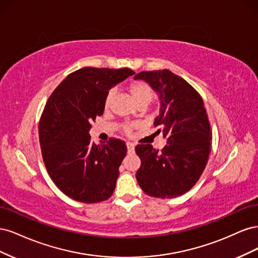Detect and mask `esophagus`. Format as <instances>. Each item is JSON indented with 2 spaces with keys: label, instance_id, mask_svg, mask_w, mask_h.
<instances>
[{
  "label": "esophagus",
  "instance_id": "obj_1",
  "mask_svg": "<svg viewBox=\"0 0 258 258\" xmlns=\"http://www.w3.org/2000/svg\"><path fill=\"white\" fill-rule=\"evenodd\" d=\"M135 144L134 143H130L128 142L127 143V148H128V153H134L135 152Z\"/></svg>",
  "mask_w": 258,
  "mask_h": 258
}]
</instances>
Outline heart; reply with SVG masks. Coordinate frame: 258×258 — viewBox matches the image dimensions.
I'll return each mask as SVG.
<instances>
[{"instance_id":"heart-1","label":"heart","mask_w":258,"mask_h":258,"mask_svg":"<svg viewBox=\"0 0 258 258\" xmlns=\"http://www.w3.org/2000/svg\"><path fill=\"white\" fill-rule=\"evenodd\" d=\"M129 91L132 100L135 101V103L138 105H148L153 99H154V92L152 88L146 83L143 82H136L132 83L129 87ZM114 98V90H110L105 96L104 99V107L108 108L112 104V101ZM126 131H130V127H126Z\"/></svg>"}]
</instances>
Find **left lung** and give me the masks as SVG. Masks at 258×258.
I'll use <instances>...</instances> for the list:
<instances>
[{
  "label": "left lung",
  "mask_w": 258,
  "mask_h": 258,
  "mask_svg": "<svg viewBox=\"0 0 258 258\" xmlns=\"http://www.w3.org/2000/svg\"><path fill=\"white\" fill-rule=\"evenodd\" d=\"M135 80H143L157 92L160 108L154 124L161 127L156 132L167 138L160 152L151 144L136 146L141 159L137 181L151 197H178L196 184L209 160L212 131L204 101L169 70L140 72Z\"/></svg>",
  "instance_id": "left-lung-1"
}]
</instances>
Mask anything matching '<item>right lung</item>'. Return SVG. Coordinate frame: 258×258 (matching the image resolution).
<instances>
[{
    "instance_id": "right-lung-1",
    "label": "right lung",
    "mask_w": 258,
    "mask_h": 258,
    "mask_svg": "<svg viewBox=\"0 0 258 258\" xmlns=\"http://www.w3.org/2000/svg\"><path fill=\"white\" fill-rule=\"evenodd\" d=\"M134 74L127 68H83L68 75L50 95L38 136L47 172L68 197L96 204L113 195L127 146L118 139L96 145L90 122L103 114L108 90Z\"/></svg>"
}]
</instances>
